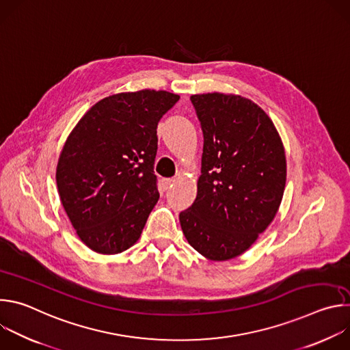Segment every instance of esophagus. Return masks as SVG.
I'll return each mask as SVG.
<instances>
[{
	"instance_id": "34e87169",
	"label": "esophagus",
	"mask_w": 350,
	"mask_h": 350,
	"mask_svg": "<svg viewBox=\"0 0 350 350\" xmlns=\"http://www.w3.org/2000/svg\"><path fill=\"white\" fill-rule=\"evenodd\" d=\"M176 183V178H166L165 180V189H170Z\"/></svg>"
}]
</instances>
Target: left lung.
Wrapping results in <instances>:
<instances>
[{
	"mask_svg": "<svg viewBox=\"0 0 350 350\" xmlns=\"http://www.w3.org/2000/svg\"><path fill=\"white\" fill-rule=\"evenodd\" d=\"M204 133L193 204L180 213L188 243L202 256L232 259L273 221L284 195L282 141L266 112L241 95H191Z\"/></svg>",
	"mask_w": 350,
	"mask_h": 350,
	"instance_id": "left-lung-1",
	"label": "left lung"
}]
</instances>
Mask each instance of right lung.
Here are the masks:
<instances>
[{
    "label": "right lung",
    "mask_w": 350,
    "mask_h": 350,
    "mask_svg": "<svg viewBox=\"0 0 350 350\" xmlns=\"http://www.w3.org/2000/svg\"><path fill=\"white\" fill-rule=\"evenodd\" d=\"M178 99L155 90L107 96L68 137L57 166L58 192L92 251L115 255L138 241L159 199L157 127Z\"/></svg>",
    "instance_id": "1"
}]
</instances>
